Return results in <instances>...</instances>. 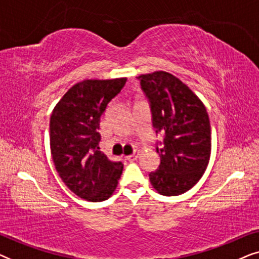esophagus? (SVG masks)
Instances as JSON below:
<instances>
[{
  "label": "esophagus",
  "instance_id": "esophagus-1",
  "mask_svg": "<svg viewBox=\"0 0 259 259\" xmlns=\"http://www.w3.org/2000/svg\"><path fill=\"white\" fill-rule=\"evenodd\" d=\"M138 155H139V151H136V152H134V153L127 155L126 159L128 161H134V160H137V159H138Z\"/></svg>",
  "mask_w": 259,
  "mask_h": 259
}]
</instances>
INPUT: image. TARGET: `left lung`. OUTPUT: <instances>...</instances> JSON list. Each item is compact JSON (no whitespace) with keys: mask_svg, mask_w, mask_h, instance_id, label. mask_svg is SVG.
<instances>
[{"mask_svg":"<svg viewBox=\"0 0 259 259\" xmlns=\"http://www.w3.org/2000/svg\"><path fill=\"white\" fill-rule=\"evenodd\" d=\"M151 101L155 132L165 133L157 147L160 165L150 173L153 189L162 196H179L203 177L211 157V125L203 101L191 88L164 70L138 76Z\"/></svg>","mask_w":259,"mask_h":259,"instance_id":"left-lung-1","label":"left lung"}]
</instances>
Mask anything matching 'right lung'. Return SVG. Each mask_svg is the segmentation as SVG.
I'll return each mask as SVG.
<instances>
[{
    "label": "right lung",
    "mask_w": 259,
    "mask_h": 259,
    "mask_svg": "<svg viewBox=\"0 0 259 259\" xmlns=\"http://www.w3.org/2000/svg\"><path fill=\"white\" fill-rule=\"evenodd\" d=\"M127 77L90 79L69 88L51 115L49 140L55 168L77 197L102 201L114 193L123 165L112 161L99 147L100 118L121 92Z\"/></svg>",
    "instance_id": "1"
}]
</instances>
